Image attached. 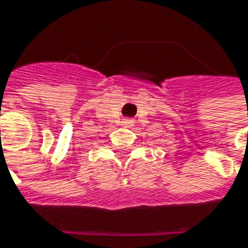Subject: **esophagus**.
Here are the masks:
<instances>
[{
  "instance_id": "34e87169",
  "label": "esophagus",
  "mask_w": 248,
  "mask_h": 248,
  "mask_svg": "<svg viewBox=\"0 0 248 248\" xmlns=\"http://www.w3.org/2000/svg\"><path fill=\"white\" fill-rule=\"evenodd\" d=\"M122 124L130 127V126H133V119H124V121H122Z\"/></svg>"
}]
</instances>
